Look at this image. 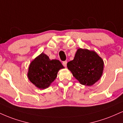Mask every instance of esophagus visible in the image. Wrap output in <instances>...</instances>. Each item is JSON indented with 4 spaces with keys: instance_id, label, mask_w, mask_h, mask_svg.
<instances>
[{
    "instance_id": "1",
    "label": "esophagus",
    "mask_w": 123,
    "mask_h": 123,
    "mask_svg": "<svg viewBox=\"0 0 123 123\" xmlns=\"http://www.w3.org/2000/svg\"><path fill=\"white\" fill-rule=\"evenodd\" d=\"M62 65H63V66H65V67H66V65H67V61H63L62 62Z\"/></svg>"
}]
</instances>
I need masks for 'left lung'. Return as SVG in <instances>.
<instances>
[{
	"label": "left lung",
	"mask_w": 123,
	"mask_h": 123,
	"mask_svg": "<svg viewBox=\"0 0 123 123\" xmlns=\"http://www.w3.org/2000/svg\"><path fill=\"white\" fill-rule=\"evenodd\" d=\"M67 66L80 84L91 86L101 77L104 62L95 51L78 49Z\"/></svg>",
	"instance_id": "left-lung-1"
}]
</instances>
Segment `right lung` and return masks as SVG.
Instances as JSON below:
<instances>
[{
  "label": "right lung",
  "instance_id": "obj_1",
  "mask_svg": "<svg viewBox=\"0 0 123 123\" xmlns=\"http://www.w3.org/2000/svg\"><path fill=\"white\" fill-rule=\"evenodd\" d=\"M63 66L59 60H50L42 53L31 62L29 68L28 78L39 89L49 87L57 76V73Z\"/></svg>",
  "mask_w": 123,
  "mask_h": 123
}]
</instances>
